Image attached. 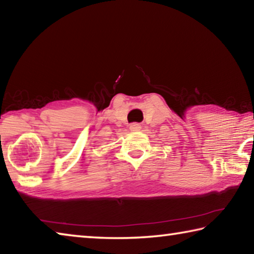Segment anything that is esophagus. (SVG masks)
<instances>
[{
  "mask_svg": "<svg viewBox=\"0 0 254 254\" xmlns=\"http://www.w3.org/2000/svg\"><path fill=\"white\" fill-rule=\"evenodd\" d=\"M141 128V126L139 123H132L130 126V130L131 131H139Z\"/></svg>",
  "mask_w": 254,
  "mask_h": 254,
  "instance_id": "34e87169",
  "label": "esophagus"
}]
</instances>
